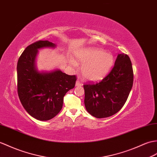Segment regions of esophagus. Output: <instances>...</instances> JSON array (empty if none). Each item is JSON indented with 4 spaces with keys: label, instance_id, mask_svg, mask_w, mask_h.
Returning <instances> with one entry per match:
<instances>
[{
    "label": "esophagus",
    "instance_id": "obj_1",
    "mask_svg": "<svg viewBox=\"0 0 157 157\" xmlns=\"http://www.w3.org/2000/svg\"><path fill=\"white\" fill-rule=\"evenodd\" d=\"M75 86H82V83L81 82V81H80L79 79L77 80V82H76V83H75Z\"/></svg>",
    "mask_w": 157,
    "mask_h": 157
}]
</instances>
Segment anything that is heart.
<instances>
[{
  "label": "heart",
  "mask_w": 157,
  "mask_h": 157,
  "mask_svg": "<svg viewBox=\"0 0 157 157\" xmlns=\"http://www.w3.org/2000/svg\"><path fill=\"white\" fill-rule=\"evenodd\" d=\"M77 59L79 63L83 64L82 74L83 78L90 82L102 79L114 63L112 54L102 52L96 48L83 49L78 54Z\"/></svg>",
  "instance_id": "b5f03b06"
}]
</instances>
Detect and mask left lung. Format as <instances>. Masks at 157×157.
<instances>
[{"label":"left lung","mask_w":157,"mask_h":157,"mask_svg":"<svg viewBox=\"0 0 157 157\" xmlns=\"http://www.w3.org/2000/svg\"><path fill=\"white\" fill-rule=\"evenodd\" d=\"M132 63L126 54H118L111 71L97 83L83 85L86 110L97 118L115 114L124 105L133 85Z\"/></svg>","instance_id":"8db88e82"}]
</instances>
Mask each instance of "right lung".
Segmentation results:
<instances>
[{"label": "right lung", "mask_w": 157, "mask_h": 157, "mask_svg": "<svg viewBox=\"0 0 157 157\" xmlns=\"http://www.w3.org/2000/svg\"><path fill=\"white\" fill-rule=\"evenodd\" d=\"M56 45L48 41H39L29 45L17 63V92L21 102L34 118L46 121L61 111L63 97L74 88L75 75H69L59 70L38 71L35 59L38 49L55 48Z\"/></svg>", "instance_id": "obj_1"}]
</instances>
